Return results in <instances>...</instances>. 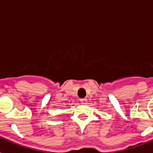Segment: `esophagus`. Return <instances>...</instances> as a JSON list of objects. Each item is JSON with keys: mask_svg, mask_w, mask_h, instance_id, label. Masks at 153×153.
Returning a JSON list of instances; mask_svg holds the SVG:
<instances>
[{"mask_svg": "<svg viewBox=\"0 0 153 153\" xmlns=\"http://www.w3.org/2000/svg\"><path fill=\"white\" fill-rule=\"evenodd\" d=\"M80 102L83 104H85L87 102V100H86V99H80Z\"/></svg>", "mask_w": 153, "mask_h": 153, "instance_id": "1", "label": "esophagus"}]
</instances>
